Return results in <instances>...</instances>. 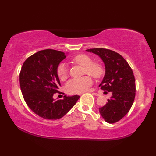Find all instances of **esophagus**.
Listing matches in <instances>:
<instances>
[{"label": "esophagus", "mask_w": 156, "mask_h": 156, "mask_svg": "<svg viewBox=\"0 0 156 156\" xmlns=\"http://www.w3.org/2000/svg\"><path fill=\"white\" fill-rule=\"evenodd\" d=\"M88 92H93V91H89ZM92 94H93L94 95V96H100L99 94L96 93V92H93V93H92Z\"/></svg>", "instance_id": "esophagus-1"}]
</instances>
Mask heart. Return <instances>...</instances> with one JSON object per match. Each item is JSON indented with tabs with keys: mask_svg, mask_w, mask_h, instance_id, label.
Returning <instances> with one entry per match:
<instances>
[{
	"mask_svg": "<svg viewBox=\"0 0 156 156\" xmlns=\"http://www.w3.org/2000/svg\"><path fill=\"white\" fill-rule=\"evenodd\" d=\"M72 61L76 64L84 67V73L89 74L94 78H101L105 73L104 67L98 62H93L90 56L86 54H78L72 59ZM56 73L61 80L67 78L68 69L64 63H60L56 69ZM93 81L90 76H84L80 78H73L67 82L65 85L66 91L69 94H80L87 90L91 86Z\"/></svg>",
	"mask_w": 156,
	"mask_h": 156,
	"instance_id": "obj_1",
	"label": "heart"
}]
</instances>
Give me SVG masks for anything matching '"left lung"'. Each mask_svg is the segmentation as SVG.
I'll return each mask as SVG.
<instances>
[{
	"label": "left lung",
	"instance_id": "obj_1",
	"mask_svg": "<svg viewBox=\"0 0 156 156\" xmlns=\"http://www.w3.org/2000/svg\"><path fill=\"white\" fill-rule=\"evenodd\" d=\"M101 58L105 65V75L99 87L112 92L100 113L107 122L113 124L122 119L133 103L136 96V80L133 71L126 60L118 53L104 48L87 49Z\"/></svg>",
	"mask_w": 156,
	"mask_h": 156
}]
</instances>
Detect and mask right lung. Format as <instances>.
<instances>
[{
	"mask_svg": "<svg viewBox=\"0 0 156 156\" xmlns=\"http://www.w3.org/2000/svg\"><path fill=\"white\" fill-rule=\"evenodd\" d=\"M65 57L64 52L57 50H41L27 58L21 68L19 80L23 98L30 109L44 119L61 118L80 98L76 95L64 96L63 100L53 98L55 93L60 94L56 69Z\"/></svg>",
	"mask_w": 156,
	"mask_h": 156,
	"instance_id": "right-lung-1",
	"label": "right lung"
}]
</instances>
